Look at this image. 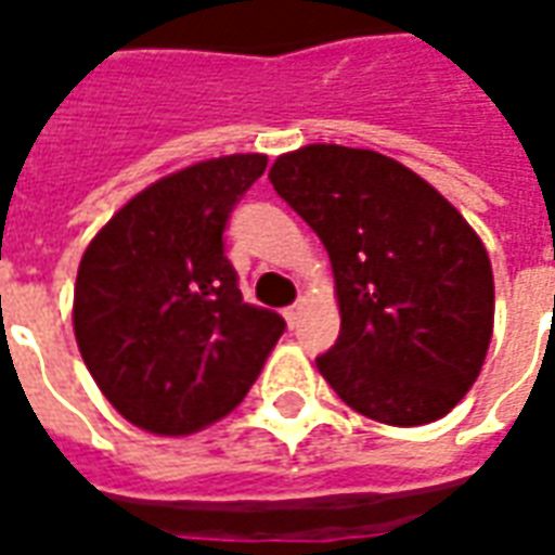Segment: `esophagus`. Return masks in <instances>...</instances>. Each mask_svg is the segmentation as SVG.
Masks as SVG:
<instances>
[{
  "label": "esophagus",
  "instance_id": "1",
  "mask_svg": "<svg viewBox=\"0 0 555 555\" xmlns=\"http://www.w3.org/2000/svg\"><path fill=\"white\" fill-rule=\"evenodd\" d=\"M285 321H288V326L291 330H294V326H297V321H300V302H294V306H288V309H285Z\"/></svg>",
  "mask_w": 555,
  "mask_h": 555
}]
</instances>
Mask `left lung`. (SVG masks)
Wrapping results in <instances>:
<instances>
[{"label":"left lung","mask_w":555,"mask_h":555,"mask_svg":"<svg viewBox=\"0 0 555 555\" xmlns=\"http://www.w3.org/2000/svg\"><path fill=\"white\" fill-rule=\"evenodd\" d=\"M270 183L330 253L341 333L318 372L357 413L437 422L476 384L493 336L485 243L416 171L377 151L306 145Z\"/></svg>","instance_id":"8db88e82"}]
</instances>
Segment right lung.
I'll use <instances>...</instances> for the list:
<instances>
[{"label":"right lung","mask_w":555,"mask_h":555,"mask_svg":"<svg viewBox=\"0 0 555 555\" xmlns=\"http://www.w3.org/2000/svg\"><path fill=\"white\" fill-rule=\"evenodd\" d=\"M264 154L205 159L159 178L115 214L79 261L74 333L106 401L163 437L241 404L285 333L243 302L222 231Z\"/></svg>","instance_id":"add662e5"}]
</instances>
